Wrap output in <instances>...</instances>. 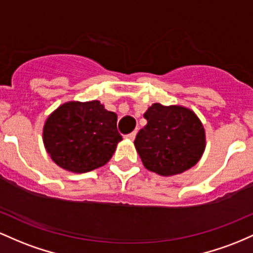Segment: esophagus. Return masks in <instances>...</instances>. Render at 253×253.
<instances>
[{"mask_svg":"<svg viewBox=\"0 0 253 253\" xmlns=\"http://www.w3.org/2000/svg\"><path fill=\"white\" fill-rule=\"evenodd\" d=\"M135 137H136V131L130 132V134H127V135L126 136V138H127V140H130V141H134Z\"/></svg>","mask_w":253,"mask_h":253,"instance_id":"34e87169","label":"esophagus"}]
</instances>
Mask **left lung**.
Segmentation results:
<instances>
[{
  "label": "left lung",
  "instance_id": "obj_1",
  "mask_svg": "<svg viewBox=\"0 0 253 253\" xmlns=\"http://www.w3.org/2000/svg\"><path fill=\"white\" fill-rule=\"evenodd\" d=\"M147 126L134 142L143 166L163 177L194 167L206 149V130L191 109L154 103L144 112Z\"/></svg>",
  "mask_w": 253,
  "mask_h": 253
}]
</instances>
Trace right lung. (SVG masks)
Wrapping results in <instances>:
<instances>
[{"label": "right lung", "mask_w": 253, "mask_h": 253, "mask_svg": "<svg viewBox=\"0 0 253 253\" xmlns=\"http://www.w3.org/2000/svg\"><path fill=\"white\" fill-rule=\"evenodd\" d=\"M122 136L117 115L99 100L67 101L51 112L42 127L47 154L61 169L86 173L109 163Z\"/></svg>", "instance_id": "obj_1"}]
</instances>
